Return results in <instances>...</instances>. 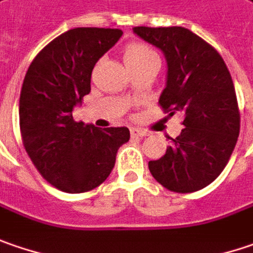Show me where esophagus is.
Wrapping results in <instances>:
<instances>
[{
	"label": "esophagus",
	"instance_id": "esophagus-1",
	"mask_svg": "<svg viewBox=\"0 0 253 253\" xmlns=\"http://www.w3.org/2000/svg\"><path fill=\"white\" fill-rule=\"evenodd\" d=\"M131 135L136 136V138H142V136H146L148 132L144 129H139V128H131Z\"/></svg>",
	"mask_w": 253,
	"mask_h": 253
}]
</instances>
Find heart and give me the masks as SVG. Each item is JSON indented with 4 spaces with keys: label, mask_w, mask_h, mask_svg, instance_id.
Segmentation results:
<instances>
[{
    "label": "heart",
    "mask_w": 253,
    "mask_h": 253,
    "mask_svg": "<svg viewBox=\"0 0 253 253\" xmlns=\"http://www.w3.org/2000/svg\"><path fill=\"white\" fill-rule=\"evenodd\" d=\"M152 59H158L157 52L142 42H129L124 48V62L128 70Z\"/></svg>",
    "instance_id": "b5f03b06"
}]
</instances>
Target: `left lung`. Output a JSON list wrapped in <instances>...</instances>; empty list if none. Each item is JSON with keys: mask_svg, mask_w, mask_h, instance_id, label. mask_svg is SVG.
Returning a JSON list of instances; mask_svg holds the SVG:
<instances>
[{"mask_svg": "<svg viewBox=\"0 0 253 253\" xmlns=\"http://www.w3.org/2000/svg\"><path fill=\"white\" fill-rule=\"evenodd\" d=\"M167 59L164 111L181 112L183 128L162 158L149 161L152 176L173 192H195L213 182L232 155L239 136L234 83L222 57L183 27H135Z\"/></svg>", "mask_w": 253, "mask_h": 253, "instance_id": "8db88e82", "label": "left lung"}]
</instances>
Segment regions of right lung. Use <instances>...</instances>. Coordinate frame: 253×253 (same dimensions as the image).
Returning <instances> with one entry per match:
<instances>
[{
	"label": "right lung",
	"mask_w": 253,
	"mask_h": 253,
	"mask_svg": "<svg viewBox=\"0 0 253 253\" xmlns=\"http://www.w3.org/2000/svg\"><path fill=\"white\" fill-rule=\"evenodd\" d=\"M121 30L74 28L35 57L19 96V128L32 164L55 188L80 194L104 182L129 129L75 122L72 111L91 92L95 64L118 42Z\"/></svg>",
	"instance_id": "add662e5"
}]
</instances>
